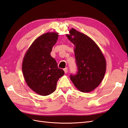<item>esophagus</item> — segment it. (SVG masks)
<instances>
[{"label": "esophagus", "instance_id": "obj_1", "mask_svg": "<svg viewBox=\"0 0 128 128\" xmlns=\"http://www.w3.org/2000/svg\"><path fill=\"white\" fill-rule=\"evenodd\" d=\"M64 73L66 74V73L68 72V68H67V67L65 68L64 69Z\"/></svg>", "mask_w": 128, "mask_h": 128}]
</instances>
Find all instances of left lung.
<instances>
[{"mask_svg":"<svg viewBox=\"0 0 128 128\" xmlns=\"http://www.w3.org/2000/svg\"><path fill=\"white\" fill-rule=\"evenodd\" d=\"M66 36L74 45L78 72L70 75L75 86L82 92L94 91L101 83L106 70V61L101 50L90 37L72 28Z\"/></svg>","mask_w":128,"mask_h":128,"instance_id":"left-lung-1","label":"left lung"}]
</instances>
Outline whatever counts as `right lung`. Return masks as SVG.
<instances>
[{
    "mask_svg": "<svg viewBox=\"0 0 128 128\" xmlns=\"http://www.w3.org/2000/svg\"><path fill=\"white\" fill-rule=\"evenodd\" d=\"M58 32H48L34 41L23 59L22 69L26 84L36 94L49 95L56 90L58 80L64 75L51 56L58 40Z\"/></svg>",
    "mask_w": 128,
    "mask_h": 128,
    "instance_id": "obj_1",
    "label": "right lung"
}]
</instances>
